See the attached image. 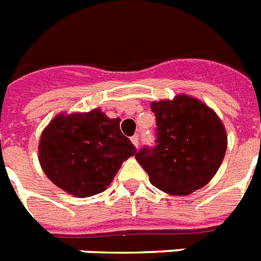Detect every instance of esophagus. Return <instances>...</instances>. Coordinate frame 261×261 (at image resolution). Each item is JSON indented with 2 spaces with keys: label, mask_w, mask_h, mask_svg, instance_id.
Returning a JSON list of instances; mask_svg holds the SVG:
<instances>
[{
  "label": "esophagus",
  "mask_w": 261,
  "mask_h": 261,
  "mask_svg": "<svg viewBox=\"0 0 261 261\" xmlns=\"http://www.w3.org/2000/svg\"><path fill=\"white\" fill-rule=\"evenodd\" d=\"M130 143H132L133 145L137 148V145H139V136H137V135L132 136V137H130Z\"/></svg>",
  "instance_id": "obj_1"
}]
</instances>
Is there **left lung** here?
<instances>
[{
  "mask_svg": "<svg viewBox=\"0 0 261 261\" xmlns=\"http://www.w3.org/2000/svg\"><path fill=\"white\" fill-rule=\"evenodd\" d=\"M156 116L157 145L143 148L136 160L152 185L172 196L191 195L219 171L228 137L220 117L203 101L180 93L150 102Z\"/></svg>",
  "mask_w": 261,
  "mask_h": 261,
  "instance_id": "obj_1",
  "label": "left lung"
}]
</instances>
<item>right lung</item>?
I'll return each instance as SVG.
<instances>
[{
  "mask_svg": "<svg viewBox=\"0 0 261 261\" xmlns=\"http://www.w3.org/2000/svg\"><path fill=\"white\" fill-rule=\"evenodd\" d=\"M120 118L100 108L58 113L41 133L38 161L48 178L76 197L104 192L136 148L120 130Z\"/></svg>",
  "mask_w": 261,
  "mask_h": 261,
  "instance_id": "1",
  "label": "right lung"
}]
</instances>
